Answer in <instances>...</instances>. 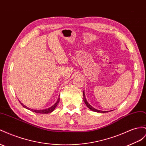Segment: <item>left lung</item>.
I'll return each mask as SVG.
<instances>
[{
  "label": "left lung",
  "mask_w": 146,
  "mask_h": 146,
  "mask_svg": "<svg viewBox=\"0 0 146 146\" xmlns=\"http://www.w3.org/2000/svg\"><path fill=\"white\" fill-rule=\"evenodd\" d=\"M83 94H84V101L85 102V103L86 104V106H87V107L91 110V111H94V112H101V113H104V112H109L108 111H100V110H98V109H94V108H93L92 106L90 105L88 102H87V101H86V98H85V93H84V92H83Z\"/></svg>",
  "instance_id": "8db88e82"
}]
</instances>
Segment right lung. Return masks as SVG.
I'll use <instances>...</instances> for the list:
<instances>
[{
  "mask_svg": "<svg viewBox=\"0 0 146 146\" xmlns=\"http://www.w3.org/2000/svg\"><path fill=\"white\" fill-rule=\"evenodd\" d=\"M60 98H59L58 99V100H57V101H56V102H55V104H53L52 106H51V107H50L49 108H46V109H42V110H35V109H29V108L26 107V106H25L23 103H21V102L20 101H19V102H20V103H21V104L23 106V107L26 108V109H29V111H33V112H35V113L44 114V113H51L52 112H53V111H54V109L56 108V106H57V105L58 104L59 102H60Z\"/></svg>",
  "mask_w": 146,
  "mask_h": 146,
  "instance_id": "obj_1",
  "label": "right lung"
}]
</instances>
